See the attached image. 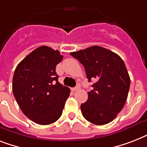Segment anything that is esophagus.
Here are the masks:
<instances>
[{"mask_svg": "<svg viewBox=\"0 0 147 147\" xmlns=\"http://www.w3.org/2000/svg\"><path fill=\"white\" fill-rule=\"evenodd\" d=\"M80 88H81L80 87V85H79V84H78V85H76V87L72 88V90H73V91H77V90L80 89Z\"/></svg>", "mask_w": 147, "mask_h": 147, "instance_id": "obj_1", "label": "esophagus"}]
</instances>
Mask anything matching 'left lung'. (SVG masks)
Masks as SVG:
<instances>
[{"mask_svg": "<svg viewBox=\"0 0 147 147\" xmlns=\"http://www.w3.org/2000/svg\"><path fill=\"white\" fill-rule=\"evenodd\" d=\"M84 65L88 82L96 78L81 105L83 117L96 125L112 121L125 105L130 78L123 59L114 52L94 46L70 53Z\"/></svg>", "mask_w": 147, "mask_h": 147, "instance_id": "8db88e82", "label": "left lung"}]
</instances>
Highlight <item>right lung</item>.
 <instances>
[{
    "instance_id": "right-lung-1",
    "label": "right lung",
    "mask_w": 147,
    "mask_h": 147,
    "mask_svg": "<svg viewBox=\"0 0 147 147\" xmlns=\"http://www.w3.org/2000/svg\"><path fill=\"white\" fill-rule=\"evenodd\" d=\"M63 59L58 50L42 46L26 55L17 66L12 89L20 109L40 125L57 121L62 115L70 89L58 82L56 65Z\"/></svg>"
}]
</instances>
